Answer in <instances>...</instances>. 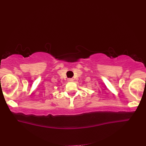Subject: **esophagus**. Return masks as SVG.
Returning a JSON list of instances; mask_svg holds the SVG:
<instances>
[{
	"mask_svg": "<svg viewBox=\"0 0 146 146\" xmlns=\"http://www.w3.org/2000/svg\"><path fill=\"white\" fill-rule=\"evenodd\" d=\"M68 81H72L73 79H68Z\"/></svg>",
	"mask_w": 146,
	"mask_h": 146,
	"instance_id": "obj_1",
	"label": "esophagus"
}]
</instances>
